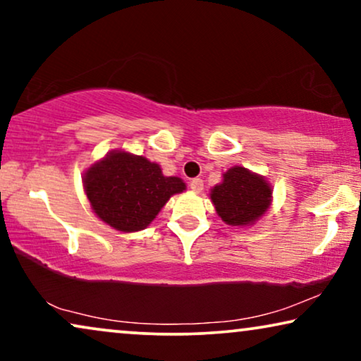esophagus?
I'll return each instance as SVG.
<instances>
[{
	"label": "esophagus",
	"instance_id": "esophagus-1",
	"mask_svg": "<svg viewBox=\"0 0 361 361\" xmlns=\"http://www.w3.org/2000/svg\"><path fill=\"white\" fill-rule=\"evenodd\" d=\"M189 187L192 192H195V194H200L202 190H204V180L202 179H192L189 182Z\"/></svg>",
	"mask_w": 361,
	"mask_h": 361
}]
</instances>
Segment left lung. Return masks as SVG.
<instances>
[{
    "label": "left lung",
    "mask_w": 361,
    "mask_h": 361,
    "mask_svg": "<svg viewBox=\"0 0 361 361\" xmlns=\"http://www.w3.org/2000/svg\"><path fill=\"white\" fill-rule=\"evenodd\" d=\"M216 215L230 226H253L273 202V187L263 176L241 166L224 172L220 184L210 189Z\"/></svg>",
    "instance_id": "8db88e82"
}]
</instances>
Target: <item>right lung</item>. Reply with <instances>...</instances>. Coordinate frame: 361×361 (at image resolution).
<instances>
[{"instance_id": "1", "label": "right lung", "mask_w": 361, "mask_h": 361, "mask_svg": "<svg viewBox=\"0 0 361 361\" xmlns=\"http://www.w3.org/2000/svg\"><path fill=\"white\" fill-rule=\"evenodd\" d=\"M83 190L102 221L123 233L145 230L172 195L187 189L145 156L115 149L83 172Z\"/></svg>"}]
</instances>
